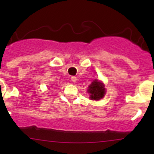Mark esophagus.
I'll list each match as a JSON object with an SVG mask.
<instances>
[{
	"label": "esophagus",
	"mask_w": 154,
	"mask_h": 154,
	"mask_svg": "<svg viewBox=\"0 0 154 154\" xmlns=\"http://www.w3.org/2000/svg\"><path fill=\"white\" fill-rule=\"evenodd\" d=\"M71 79V81L74 82V83H76V81H77V77H76L75 76H72Z\"/></svg>",
	"instance_id": "1"
}]
</instances>
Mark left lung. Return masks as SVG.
I'll list each match as a JSON object with an SVG mask.
<instances>
[{"mask_svg":"<svg viewBox=\"0 0 154 154\" xmlns=\"http://www.w3.org/2000/svg\"><path fill=\"white\" fill-rule=\"evenodd\" d=\"M88 92L90 94L89 97L91 100H99L104 97L106 94V88L101 82L94 80L88 86Z\"/></svg>","mask_w":154,"mask_h":154,"instance_id":"left-lung-1","label":"left lung"}]
</instances>
